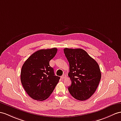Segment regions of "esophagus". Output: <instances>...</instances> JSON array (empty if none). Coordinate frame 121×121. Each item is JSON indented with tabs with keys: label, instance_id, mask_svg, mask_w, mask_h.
I'll use <instances>...</instances> for the list:
<instances>
[{
	"label": "esophagus",
	"instance_id": "1",
	"mask_svg": "<svg viewBox=\"0 0 121 121\" xmlns=\"http://www.w3.org/2000/svg\"><path fill=\"white\" fill-rule=\"evenodd\" d=\"M66 77H67V76H66V75H63L62 76H61V78L63 79H65V78Z\"/></svg>",
	"mask_w": 121,
	"mask_h": 121
}]
</instances>
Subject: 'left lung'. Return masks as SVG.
Wrapping results in <instances>:
<instances>
[{"label":"left lung","instance_id":"8db88e82","mask_svg":"<svg viewBox=\"0 0 121 121\" xmlns=\"http://www.w3.org/2000/svg\"><path fill=\"white\" fill-rule=\"evenodd\" d=\"M64 52L69 63L70 95L79 101L86 100L95 92L100 82L99 65L83 49L66 48Z\"/></svg>","mask_w":121,"mask_h":121}]
</instances>
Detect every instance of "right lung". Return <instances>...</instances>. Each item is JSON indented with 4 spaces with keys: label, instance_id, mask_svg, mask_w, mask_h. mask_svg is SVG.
Returning <instances> with one entry per match:
<instances>
[{
    "label": "right lung",
    "instance_id": "1",
    "mask_svg": "<svg viewBox=\"0 0 121 121\" xmlns=\"http://www.w3.org/2000/svg\"><path fill=\"white\" fill-rule=\"evenodd\" d=\"M56 48L42 49L32 54L22 66L20 80L32 99L42 101L53 91L60 78L54 74L49 62L56 54Z\"/></svg>",
    "mask_w": 121,
    "mask_h": 121
}]
</instances>
